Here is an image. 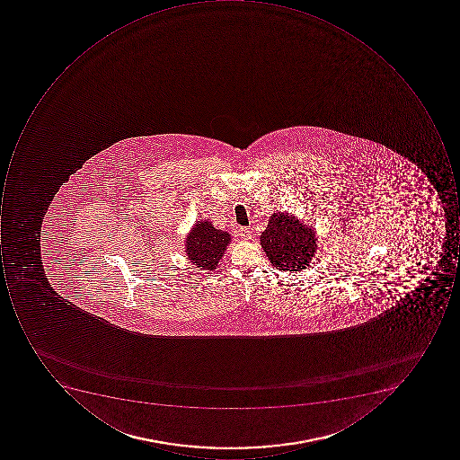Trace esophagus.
I'll return each mask as SVG.
<instances>
[{
  "label": "esophagus",
  "instance_id": "34e87169",
  "mask_svg": "<svg viewBox=\"0 0 460 460\" xmlns=\"http://www.w3.org/2000/svg\"><path fill=\"white\" fill-rule=\"evenodd\" d=\"M239 234H241L242 239H244V241H250V239H252V231H250V228H246V226H242V228L239 229Z\"/></svg>",
  "mask_w": 460,
  "mask_h": 460
}]
</instances>
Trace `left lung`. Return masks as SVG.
<instances>
[{
  "mask_svg": "<svg viewBox=\"0 0 460 460\" xmlns=\"http://www.w3.org/2000/svg\"><path fill=\"white\" fill-rule=\"evenodd\" d=\"M316 241L315 231L288 213H273L267 229L260 236L270 264L288 272L310 267L318 249Z\"/></svg>",
  "mask_w": 460,
  "mask_h": 460,
  "instance_id": "obj_1",
  "label": "left lung"
}]
</instances>
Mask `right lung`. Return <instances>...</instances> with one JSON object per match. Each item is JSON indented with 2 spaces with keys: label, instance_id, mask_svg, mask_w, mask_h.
I'll use <instances>...</instances> for the list:
<instances>
[{
  "label": "right lung",
  "instance_id": "1",
  "mask_svg": "<svg viewBox=\"0 0 460 460\" xmlns=\"http://www.w3.org/2000/svg\"><path fill=\"white\" fill-rule=\"evenodd\" d=\"M231 242L228 232L216 229L213 224L201 219L193 226L185 241V252L193 265L203 270H214L223 259Z\"/></svg>",
  "mask_w": 460,
  "mask_h": 460
}]
</instances>
